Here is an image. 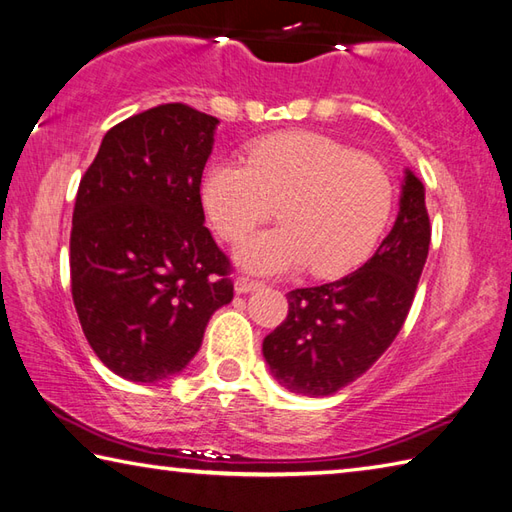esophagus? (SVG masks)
<instances>
[{
    "mask_svg": "<svg viewBox=\"0 0 512 512\" xmlns=\"http://www.w3.org/2000/svg\"><path fill=\"white\" fill-rule=\"evenodd\" d=\"M234 287H236L238 294H249V291H256V289L263 287V283H260V280L249 278V276H238Z\"/></svg>",
    "mask_w": 512,
    "mask_h": 512,
    "instance_id": "1",
    "label": "esophagus"
}]
</instances>
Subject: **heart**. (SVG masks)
Here are the masks:
<instances>
[{
    "label": "heart",
    "mask_w": 512,
    "mask_h": 512,
    "mask_svg": "<svg viewBox=\"0 0 512 512\" xmlns=\"http://www.w3.org/2000/svg\"><path fill=\"white\" fill-rule=\"evenodd\" d=\"M393 179L380 159L318 132H278L252 145L247 163L218 161L203 203L216 232L238 241L276 214L280 227L247 236L236 260L256 274L307 267L342 276L369 258L393 210Z\"/></svg>",
    "instance_id": "heart-1"
}]
</instances>
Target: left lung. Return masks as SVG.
I'll return each instance as SVG.
<instances>
[{
    "label": "left lung",
    "mask_w": 512,
    "mask_h": 512,
    "mask_svg": "<svg viewBox=\"0 0 512 512\" xmlns=\"http://www.w3.org/2000/svg\"><path fill=\"white\" fill-rule=\"evenodd\" d=\"M424 185L406 170L400 212L375 254L333 283L287 294V318L263 340V356L285 389L333 395L367 371L398 336L429 256Z\"/></svg>",
    "instance_id": "1"
}]
</instances>
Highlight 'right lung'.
I'll return each mask as SVG.
<instances>
[{
    "instance_id": "obj_1",
    "label": "right lung",
    "mask_w": 512,
    "mask_h": 512,
    "mask_svg": "<svg viewBox=\"0 0 512 512\" xmlns=\"http://www.w3.org/2000/svg\"><path fill=\"white\" fill-rule=\"evenodd\" d=\"M218 119L163 103L106 132L81 176L70 289L92 351L132 382L187 367L232 302V263L203 225L201 179Z\"/></svg>"
}]
</instances>
